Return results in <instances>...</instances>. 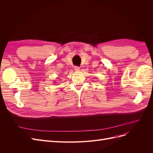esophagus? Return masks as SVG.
Masks as SVG:
<instances>
[{"instance_id": "1", "label": "esophagus", "mask_w": 153, "mask_h": 153, "mask_svg": "<svg viewBox=\"0 0 153 153\" xmlns=\"http://www.w3.org/2000/svg\"><path fill=\"white\" fill-rule=\"evenodd\" d=\"M75 70L76 71H79L80 70V67H78V66H75Z\"/></svg>"}]
</instances>
